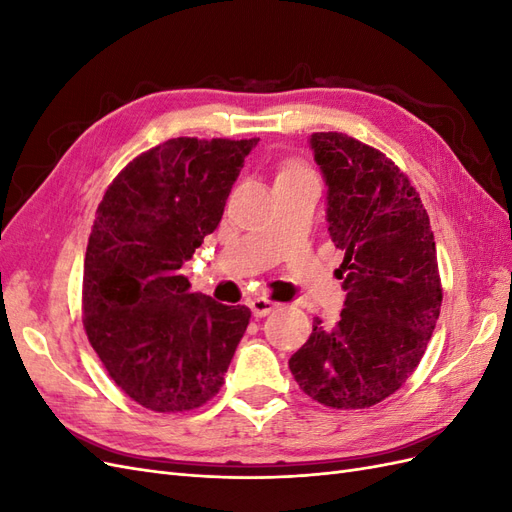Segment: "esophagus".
I'll list each match as a JSON object with an SVG mask.
<instances>
[{
    "mask_svg": "<svg viewBox=\"0 0 512 512\" xmlns=\"http://www.w3.org/2000/svg\"><path fill=\"white\" fill-rule=\"evenodd\" d=\"M275 307H277V303L269 301L267 297H256V299H250V309H252V314H254L256 318H262V316L271 314Z\"/></svg>",
    "mask_w": 512,
    "mask_h": 512,
    "instance_id": "esophagus-1",
    "label": "esophagus"
}]
</instances>
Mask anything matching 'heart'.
Here are the masks:
<instances>
[{
  "label": "heart",
  "instance_id": "1",
  "mask_svg": "<svg viewBox=\"0 0 512 512\" xmlns=\"http://www.w3.org/2000/svg\"><path fill=\"white\" fill-rule=\"evenodd\" d=\"M292 175H309L305 168H301V166H297V164H288V166H284L282 170H280V175H277V179H282V177H292Z\"/></svg>",
  "mask_w": 512,
  "mask_h": 512
}]
</instances>
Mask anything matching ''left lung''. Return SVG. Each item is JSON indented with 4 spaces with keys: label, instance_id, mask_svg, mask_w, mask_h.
<instances>
[{
    "label": "left lung",
    "instance_id": "1",
    "mask_svg": "<svg viewBox=\"0 0 512 512\" xmlns=\"http://www.w3.org/2000/svg\"><path fill=\"white\" fill-rule=\"evenodd\" d=\"M327 183V222L344 250V309L290 356L301 391L337 410L376 406L423 359L442 305L436 241L410 179L378 149L342 132L309 138Z\"/></svg>",
    "mask_w": 512,
    "mask_h": 512
}]
</instances>
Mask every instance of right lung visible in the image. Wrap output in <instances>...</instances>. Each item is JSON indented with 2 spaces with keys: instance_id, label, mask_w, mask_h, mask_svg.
Instances as JSON below:
<instances>
[{
  "instance_id": "add662e5",
  "label": "right lung",
  "mask_w": 512,
  "mask_h": 512,
  "mask_svg": "<svg viewBox=\"0 0 512 512\" xmlns=\"http://www.w3.org/2000/svg\"><path fill=\"white\" fill-rule=\"evenodd\" d=\"M260 138H170L132 160L91 228L83 324L108 376L153 412L194 410L220 391L252 312L190 292L185 260L218 228Z\"/></svg>"
}]
</instances>
